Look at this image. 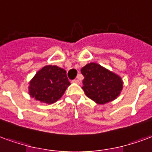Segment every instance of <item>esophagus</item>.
<instances>
[{
    "label": "esophagus",
    "mask_w": 152,
    "mask_h": 152,
    "mask_svg": "<svg viewBox=\"0 0 152 152\" xmlns=\"http://www.w3.org/2000/svg\"><path fill=\"white\" fill-rule=\"evenodd\" d=\"M72 83H75V84H80V80H72Z\"/></svg>",
    "instance_id": "1"
}]
</instances>
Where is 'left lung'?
<instances>
[{
  "label": "left lung",
  "mask_w": 152,
  "mask_h": 152,
  "mask_svg": "<svg viewBox=\"0 0 152 152\" xmlns=\"http://www.w3.org/2000/svg\"><path fill=\"white\" fill-rule=\"evenodd\" d=\"M85 76L82 88L85 95L98 104L113 102L121 93L123 81L121 76L96 63L81 68Z\"/></svg>",
  "instance_id": "left-lung-1"
}]
</instances>
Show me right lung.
I'll return each instance as SVG.
<instances>
[{
	"label": "right lung",
	"instance_id": "1",
	"mask_svg": "<svg viewBox=\"0 0 152 152\" xmlns=\"http://www.w3.org/2000/svg\"><path fill=\"white\" fill-rule=\"evenodd\" d=\"M70 85L64 69L56 65H47L29 82L28 93L36 101L53 104L61 98Z\"/></svg>",
	"mask_w": 152,
	"mask_h": 152
}]
</instances>
